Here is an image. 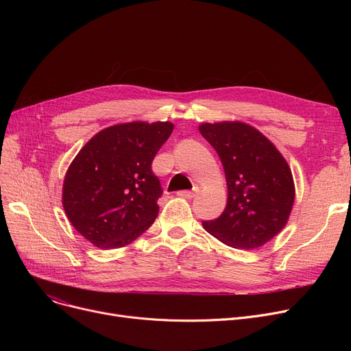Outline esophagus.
Returning a JSON list of instances; mask_svg holds the SVG:
<instances>
[{
	"mask_svg": "<svg viewBox=\"0 0 351 351\" xmlns=\"http://www.w3.org/2000/svg\"><path fill=\"white\" fill-rule=\"evenodd\" d=\"M178 196L185 197V199H192L195 196V192H192V191H179Z\"/></svg>",
	"mask_w": 351,
	"mask_h": 351,
	"instance_id": "esophagus-1",
	"label": "esophagus"
}]
</instances>
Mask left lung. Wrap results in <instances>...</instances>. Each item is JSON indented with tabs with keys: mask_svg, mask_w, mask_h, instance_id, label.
Wrapping results in <instances>:
<instances>
[{
	"mask_svg": "<svg viewBox=\"0 0 351 351\" xmlns=\"http://www.w3.org/2000/svg\"><path fill=\"white\" fill-rule=\"evenodd\" d=\"M199 131L222 160L228 204L202 226L234 249L263 246L286 225L294 202L291 171L276 146L243 122L202 123Z\"/></svg>",
	"mask_w": 351,
	"mask_h": 351,
	"instance_id": "left-lung-1",
	"label": "left lung"
}]
</instances>
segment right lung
Instances as JSON below:
<instances>
[{"mask_svg": "<svg viewBox=\"0 0 351 351\" xmlns=\"http://www.w3.org/2000/svg\"><path fill=\"white\" fill-rule=\"evenodd\" d=\"M171 122H129L92 138L65 175L62 205L72 226L101 249L134 242L158 216L163 191L152 160Z\"/></svg>", "mask_w": 351, "mask_h": 351, "instance_id": "right-lung-1", "label": "right lung"}]
</instances>
